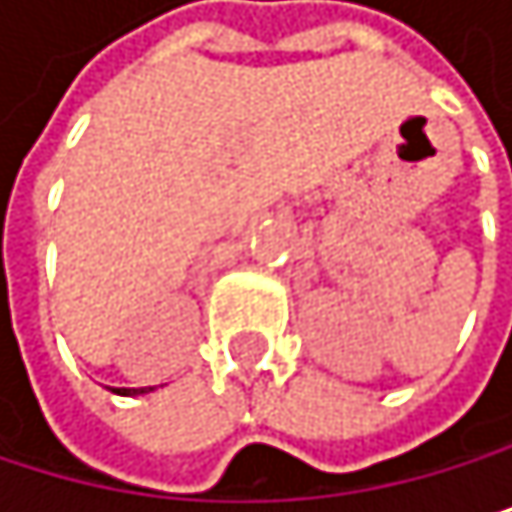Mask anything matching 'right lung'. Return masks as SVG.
Listing matches in <instances>:
<instances>
[{
    "instance_id": "1",
    "label": "right lung",
    "mask_w": 512,
    "mask_h": 512,
    "mask_svg": "<svg viewBox=\"0 0 512 512\" xmlns=\"http://www.w3.org/2000/svg\"><path fill=\"white\" fill-rule=\"evenodd\" d=\"M113 393H119V396H144V393H150L153 387H141V390H134V387H110Z\"/></svg>"
}]
</instances>
